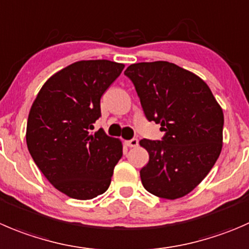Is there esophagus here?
Masks as SVG:
<instances>
[{"mask_svg": "<svg viewBox=\"0 0 249 249\" xmlns=\"http://www.w3.org/2000/svg\"><path fill=\"white\" fill-rule=\"evenodd\" d=\"M125 144H126L127 147H130V148H132V147H137L139 146V140L131 139L129 140V141H125Z\"/></svg>", "mask_w": 249, "mask_h": 249, "instance_id": "esophagus-1", "label": "esophagus"}]
</instances>
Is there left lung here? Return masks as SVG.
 I'll return each mask as SVG.
<instances>
[{"label":"left lung","instance_id":"obj_1","mask_svg":"<svg viewBox=\"0 0 249 249\" xmlns=\"http://www.w3.org/2000/svg\"><path fill=\"white\" fill-rule=\"evenodd\" d=\"M124 74L134 83L147 119L165 131L161 141H140L149 154L140 170L142 185L160 198H181L201 183L219 158L223 109L199 76L174 63H135Z\"/></svg>","mask_w":249,"mask_h":249}]
</instances>
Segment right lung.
<instances>
[{
    "instance_id": "right-lung-1",
    "label": "right lung",
    "mask_w": 249,
    "mask_h": 249,
    "mask_svg": "<svg viewBox=\"0 0 249 249\" xmlns=\"http://www.w3.org/2000/svg\"><path fill=\"white\" fill-rule=\"evenodd\" d=\"M124 67L107 59L79 60L53 74L31 106L29 152L53 187L71 198L105 194L122 158L120 140L91 130L101 117V97Z\"/></svg>"
}]
</instances>
